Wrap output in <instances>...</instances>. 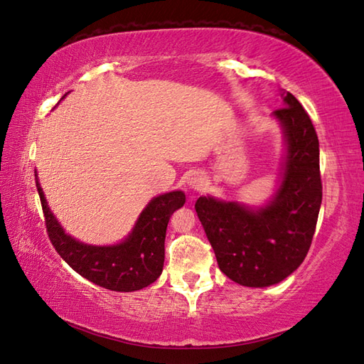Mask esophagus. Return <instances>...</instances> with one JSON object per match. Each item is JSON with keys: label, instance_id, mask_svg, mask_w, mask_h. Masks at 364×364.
Returning <instances> with one entry per match:
<instances>
[{"label": "esophagus", "instance_id": "34e87169", "mask_svg": "<svg viewBox=\"0 0 364 364\" xmlns=\"http://www.w3.org/2000/svg\"><path fill=\"white\" fill-rule=\"evenodd\" d=\"M205 177L203 176V174H200V173H195V174H191V177L188 179V185H190V188H193L195 191H200V190H203L204 187H205Z\"/></svg>", "mask_w": 364, "mask_h": 364}]
</instances>
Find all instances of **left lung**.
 Segmentation results:
<instances>
[{
  "label": "left lung",
  "instance_id": "8db88e82",
  "mask_svg": "<svg viewBox=\"0 0 364 364\" xmlns=\"http://www.w3.org/2000/svg\"><path fill=\"white\" fill-rule=\"evenodd\" d=\"M272 112L284 128L287 155L280 187L259 209L201 196L196 214L226 277L244 287H269L304 262L321 204L318 138L309 114L290 92Z\"/></svg>",
  "mask_w": 364,
  "mask_h": 364
}]
</instances>
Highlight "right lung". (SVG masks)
<instances>
[{"mask_svg": "<svg viewBox=\"0 0 364 364\" xmlns=\"http://www.w3.org/2000/svg\"><path fill=\"white\" fill-rule=\"evenodd\" d=\"M47 235L58 255L82 277L112 291H134L154 284L164 263V237L171 214L185 203L182 191L154 198L142 210L134 228L117 245H88L66 235L36 181Z\"/></svg>", "mask_w": 364, "mask_h": 364, "instance_id": "1", "label": "right lung"}]
</instances>
